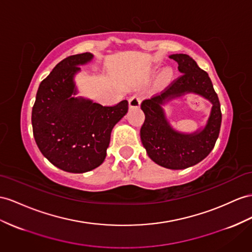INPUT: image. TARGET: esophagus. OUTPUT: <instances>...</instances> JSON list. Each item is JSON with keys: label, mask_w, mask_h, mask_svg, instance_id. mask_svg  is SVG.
<instances>
[{"label": "esophagus", "mask_w": 252, "mask_h": 252, "mask_svg": "<svg viewBox=\"0 0 252 252\" xmlns=\"http://www.w3.org/2000/svg\"><path fill=\"white\" fill-rule=\"evenodd\" d=\"M139 105H140V98L137 94H135L128 99V106H130V108H137L139 107Z\"/></svg>", "instance_id": "esophagus-1"}]
</instances>
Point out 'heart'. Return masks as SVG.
Returning <instances> with one entry per match:
<instances>
[{"instance_id":"1","label":"heart","mask_w":252,"mask_h":252,"mask_svg":"<svg viewBox=\"0 0 252 252\" xmlns=\"http://www.w3.org/2000/svg\"><path fill=\"white\" fill-rule=\"evenodd\" d=\"M171 77H172V71L170 69H166L163 72L162 76H160V81L163 83H167L171 80Z\"/></svg>"}]
</instances>
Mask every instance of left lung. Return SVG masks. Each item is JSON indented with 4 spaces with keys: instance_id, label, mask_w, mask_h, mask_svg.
Instances as JSON below:
<instances>
[{
    "instance_id": "1",
    "label": "left lung",
    "mask_w": 252,
    "mask_h": 252,
    "mask_svg": "<svg viewBox=\"0 0 252 252\" xmlns=\"http://www.w3.org/2000/svg\"><path fill=\"white\" fill-rule=\"evenodd\" d=\"M169 57L178 63L182 74L160 94L141 102L145 122L140 128V139L153 162L165 168L185 169L201 162L214 148L221 126L220 103L209 74L189 55L172 54ZM188 93L202 95L213 105L206 126L190 134L175 130L161 107L167 100Z\"/></svg>"
}]
</instances>
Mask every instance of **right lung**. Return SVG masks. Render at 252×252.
<instances>
[{
	"mask_svg": "<svg viewBox=\"0 0 252 252\" xmlns=\"http://www.w3.org/2000/svg\"><path fill=\"white\" fill-rule=\"evenodd\" d=\"M92 53L71 55L54 67L37 90L32 126L40 152L54 166L73 173L93 170L104 162L115 125L127 113L126 100L114 106L74 98L79 66Z\"/></svg>",
	"mask_w": 252,
	"mask_h": 252,
	"instance_id": "right-lung-1",
	"label": "right lung"
}]
</instances>
